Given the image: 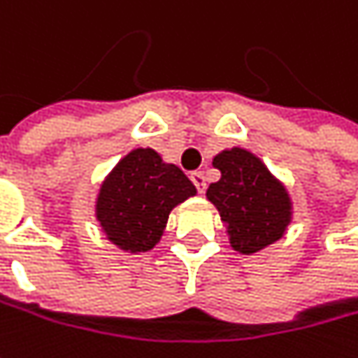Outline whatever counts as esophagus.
<instances>
[{
	"label": "esophagus",
	"mask_w": 358,
	"mask_h": 358,
	"mask_svg": "<svg viewBox=\"0 0 358 358\" xmlns=\"http://www.w3.org/2000/svg\"><path fill=\"white\" fill-rule=\"evenodd\" d=\"M190 180H192V184L196 186V190H199L201 194H205V190H207L205 174H203V172H192V174H190Z\"/></svg>",
	"instance_id": "1"
}]
</instances>
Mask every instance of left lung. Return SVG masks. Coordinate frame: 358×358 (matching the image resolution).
Returning <instances> with one entry per match:
<instances>
[{
    "mask_svg": "<svg viewBox=\"0 0 358 358\" xmlns=\"http://www.w3.org/2000/svg\"><path fill=\"white\" fill-rule=\"evenodd\" d=\"M213 166L221 180L209 186L207 199L227 225L231 248L254 254L280 240L291 223V199L268 168L240 147L215 155Z\"/></svg>",
    "mask_w": 358,
    "mask_h": 358,
    "instance_id": "8db88e82",
    "label": "left lung"
}]
</instances>
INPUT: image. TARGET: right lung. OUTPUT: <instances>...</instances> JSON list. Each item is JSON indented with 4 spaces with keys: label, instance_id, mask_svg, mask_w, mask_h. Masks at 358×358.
I'll return each mask as SVG.
<instances>
[{
    "label": "right lung",
    "instance_id": "right-lung-1",
    "mask_svg": "<svg viewBox=\"0 0 358 358\" xmlns=\"http://www.w3.org/2000/svg\"><path fill=\"white\" fill-rule=\"evenodd\" d=\"M196 188L174 164L153 149H133L102 182L96 219L120 250L139 254L159 242L170 211Z\"/></svg>",
    "mask_w": 358,
    "mask_h": 358
}]
</instances>
